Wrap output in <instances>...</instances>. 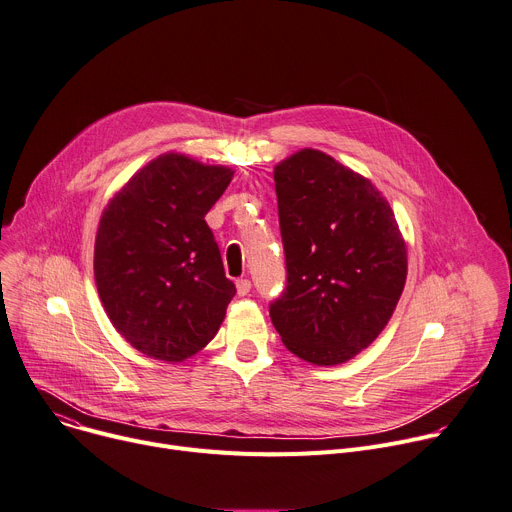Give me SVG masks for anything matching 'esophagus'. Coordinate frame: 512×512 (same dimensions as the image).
<instances>
[{
    "label": "esophagus",
    "mask_w": 512,
    "mask_h": 512,
    "mask_svg": "<svg viewBox=\"0 0 512 512\" xmlns=\"http://www.w3.org/2000/svg\"><path fill=\"white\" fill-rule=\"evenodd\" d=\"M235 289H238L240 297H246L252 291V283L248 279H238L235 281Z\"/></svg>",
    "instance_id": "esophagus-1"
}]
</instances>
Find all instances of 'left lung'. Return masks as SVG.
I'll return each instance as SVG.
<instances>
[{
  "instance_id": "left-lung-1",
  "label": "left lung",
  "mask_w": 512,
  "mask_h": 512,
  "mask_svg": "<svg viewBox=\"0 0 512 512\" xmlns=\"http://www.w3.org/2000/svg\"><path fill=\"white\" fill-rule=\"evenodd\" d=\"M287 289L270 320L295 357L332 367L355 359L387 326L408 274V250L373 182L320 149L274 166Z\"/></svg>"
}]
</instances>
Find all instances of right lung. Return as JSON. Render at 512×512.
<instances>
[{
    "mask_svg": "<svg viewBox=\"0 0 512 512\" xmlns=\"http://www.w3.org/2000/svg\"><path fill=\"white\" fill-rule=\"evenodd\" d=\"M233 178L176 151L135 172L102 211L94 279L108 320L145 357L182 363L221 328L233 283L205 215Z\"/></svg>",
    "mask_w": 512,
    "mask_h": 512,
    "instance_id": "add662e5",
    "label": "right lung"
}]
</instances>
